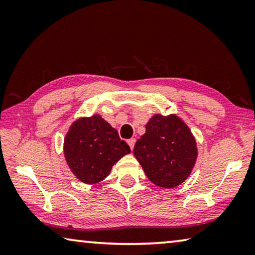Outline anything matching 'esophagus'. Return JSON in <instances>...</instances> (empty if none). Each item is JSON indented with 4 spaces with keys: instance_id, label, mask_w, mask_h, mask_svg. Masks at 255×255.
I'll use <instances>...</instances> for the list:
<instances>
[{
    "instance_id": "esophagus-1",
    "label": "esophagus",
    "mask_w": 255,
    "mask_h": 255,
    "mask_svg": "<svg viewBox=\"0 0 255 255\" xmlns=\"http://www.w3.org/2000/svg\"><path fill=\"white\" fill-rule=\"evenodd\" d=\"M127 143H128V145H129V147H130V149H132L133 146H135L136 139H135V138H130V139L127 140Z\"/></svg>"
}]
</instances>
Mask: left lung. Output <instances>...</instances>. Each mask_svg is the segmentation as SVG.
Here are the masks:
<instances>
[{"instance_id":"left-lung-1","label":"left lung","mask_w":255,"mask_h":255,"mask_svg":"<svg viewBox=\"0 0 255 255\" xmlns=\"http://www.w3.org/2000/svg\"><path fill=\"white\" fill-rule=\"evenodd\" d=\"M133 155L154 184L173 188L189 176L197 147L190 129L179 117L155 115L136 141Z\"/></svg>"}]
</instances>
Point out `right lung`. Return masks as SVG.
<instances>
[{"label":"right lung","instance_id":"add662e5","mask_svg":"<svg viewBox=\"0 0 255 255\" xmlns=\"http://www.w3.org/2000/svg\"><path fill=\"white\" fill-rule=\"evenodd\" d=\"M66 162L82 182H100L115 163L130 153L126 141L100 116L82 118L72 125L64 141Z\"/></svg>","mask_w":255,"mask_h":255}]
</instances>
